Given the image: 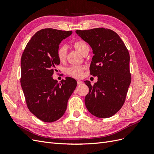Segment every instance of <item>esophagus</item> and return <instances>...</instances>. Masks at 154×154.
Wrapping results in <instances>:
<instances>
[{"label": "esophagus", "instance_id": "1", "mask_svg": "<svg viewBox=\"0 0 154 154\" xmlns=\"http://www.w3.org/2000/svg\"><path fill=\"white\" fill-rule=\"evenodd\" d=\"M77 83H78V85H82L83 83V82L80 81V80H77Z\"/></svg>", "mask_w": 154, "mask_h": 154}]
</instances>
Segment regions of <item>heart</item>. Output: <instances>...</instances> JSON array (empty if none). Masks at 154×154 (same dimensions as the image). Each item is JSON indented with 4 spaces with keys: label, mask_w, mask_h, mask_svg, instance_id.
Listing matches in <instances>:
<instances>
[{
    "label": "heart",
    "mask_w": 154,
    "mask_h": 154,
    "mask_svg": "<svg viewBox=\"0 0 154 154\" xmlns=\"http://www.w3.org/2000/svg\"><path fill=\"white\" fill-rule=\"evenodd\" d=\"M74 47L81 54H83L84 51L89 48L85 42L83 40H78L74 43ZM57 57L60 62H63L67 57V47L66 45H60L57 50ZM84 67L80 66H72L66 69V72L68 75L74 77L80 78L83 75V72Z\"/></svg>",
    "instance_id": "1"
}]
</instances>
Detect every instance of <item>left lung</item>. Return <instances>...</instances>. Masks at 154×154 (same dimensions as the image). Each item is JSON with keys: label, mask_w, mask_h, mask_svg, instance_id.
<instances>
[{"label": "left lung", "mask_w": 154, "mask_h": 154, "mask_svg": "<svg viewBox=\"0 0 154 154\" xmlns=\"http://www.w3.org/2000/svg\"><path fill=\"white\" fill-rule=\"evenodd\" d=\"M76 32L92 49L94 55L90 73L97 76L93 85L89 81L85 82L89 88L85 106L97 118H110L123 105L131 82L128 51L119 36L111 29L99 27Z\"/></svg>", "instance_id": "obj_1"}]
</instances>
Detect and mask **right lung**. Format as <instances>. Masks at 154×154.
I'll return each mask as SVG.
<instances>
[{"label":"right lung","instance_id":"1","mask_svg":"<svg viewBox=\"0 0 154 154\" xmlns=\"http://www.w3.org/2000/svg\"><path fill=\"white\" fill-rule=\"evenodd\" d=\"M72 32L41 29L32 36L22 55L20 83L27 108L44 122H54L62 117L77 85L72 78L59 83L52 77L60 62L57 57L59 45Z\"/></svg>","mask_w":154,"mask_h":154}]
</instances>
